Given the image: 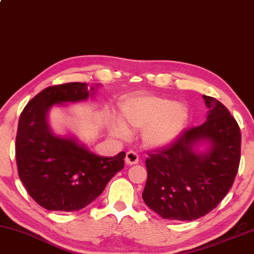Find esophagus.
I'll use <instances>...</instances> for the list:
<instances>
[{"label":"esophagus","mask_w":254,"mask_h":254,"mask_svg":"<svg viewBox=\"0 0 254 254\" xmlns=\"http://www.w3.org/2000/svg\"><path fill=\"white\" fill-rule=\"evenodd\" d=\"M125 162L127 163V165H135V163L138 162V155L135 153V152L129 151L126 153V159H125Z\"/></svg>","instance_id":"1"}]
</instances>
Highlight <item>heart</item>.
Returning a JSON list of instances; mask_svg holds the SVG:
<instances>
[{"label": "heart", "instance_id": "b5f03b06", "mask_svg": "<svg viewBox=\"0 0 254 254\" xmlns=\"http://www.w3.org/2000/svg\"><path fill=\"white\" fill-rule=\"evenodd\" d=\"M123 123L112 131L118 137L126 138L130 129H144L143 142L151 149L169 145L184 129L190 118L186 104L161 96L142 95L130 97L120 105Z\"/></svg>", "mask_w": 254, "mask_h": 254}]
</instances>
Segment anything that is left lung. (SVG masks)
Segmentation results:
<instances>
[{"label": "left lung", "mask_w": 254, "mask_h": 254, "mask_svg": "<svg viewBox=\"0 0 254 254\" xmlns=\"http://www.w3.org/2000/svg\"><path fill=\"white\" fill-rule=\"evenodd\" d=\"M202 97L209 109L205 122L185 129L145 160L142 197L163 219L190 221L205 216L226 196L239 170V125L219 101Z\"/></svg>", "instance_id": "8db88e82"}]
</instances>
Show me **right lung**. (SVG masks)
Wrapping results in <instances>:
<instances>
[{"mask_svg": "<svg viewBox=\"0 0 254 254\" xmlns=\"http://www.w3.org/2000/svg\"><path fill=\"white\" fill-rule=\"evenodd\" d=\"M99 86L68 83L48 87L29 101L19 118L15 137L19 177L36 203L50 211L85 208L124 168L125 152L100 157L72 134H56L49 124L53 107L86 101Z\"/></svg>", "mask_w": 254, "mask_h": 254, "instance_id": "obj_1", "label": "right lung"}]
</instances>
